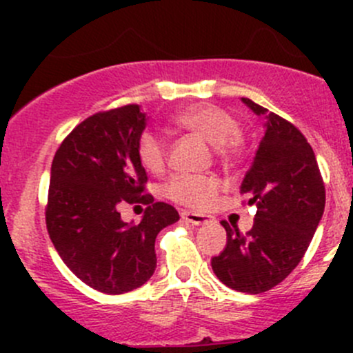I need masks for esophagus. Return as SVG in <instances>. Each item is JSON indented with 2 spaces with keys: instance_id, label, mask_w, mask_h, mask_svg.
Here are the masks:
<instances>
[{
  "instance_id": "34e87169",
  "label": "esophagus",
  "mask_w": 353,
  "mask_h": 353,
  "mask_svg": "<svg viewBox=\"0 0 353 353\" xmlns=\"http://www.w3.org/2000/svg\"><path fill=\"white\" fill-rule=\"evenodd\" d=\"M181 219L186 220V222L191 223V225H205V223L210 222L208 216L199 215V213H193V212H183L181 213Z\"/></svg>"
}]
</instances>
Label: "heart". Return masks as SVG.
<instances>
[{"label": "heart", "instance_id": "b5f03b06", "mask_svg": "<svg viewBox=\"0 0 353 353\" xmlns=\"http://www.w3.org/2000/svg\"><path fill=\"white\" fill-rule=\"evenodd\" d=\"M174 123L190 133L198 134L213 147H219L222 155L229 157L237 150L239 123L225 109L212 104H194L176 114ZM138 159L150 172H160L165 165V141L152 131H145L138 140ZM219 191V183L208 176H186L177 174L170 177L165 194L181 205L203 210L212 205Z\"/></svg>", "mask_w": 353, "mask_h": 353}]
</instances>
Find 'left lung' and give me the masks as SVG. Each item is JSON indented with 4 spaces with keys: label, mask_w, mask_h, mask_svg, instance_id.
I'll list each match as a JSON object with an SVG mask.
<instances>
[{
    "label": "left lung",
    "mask_w": 353,
    "mask_h": 353,
    "mask_svg": "<svg viewBox=\"0 0 353 353\" xmlns=\"http://www.w3.org/2000/svg\"><path fill=\"white\" fill-rule=\"evenodd\" d=\"M265 119L254 162L241 194L256 205L254 223L241 234L227 222V244L212 258L216 279L229 288L261 294L279 285L301 263L325 212V184L314 152L288 121L251 99H241Z\"/></svg>",
    "instance_id": "obj_1"
}]
</instances>
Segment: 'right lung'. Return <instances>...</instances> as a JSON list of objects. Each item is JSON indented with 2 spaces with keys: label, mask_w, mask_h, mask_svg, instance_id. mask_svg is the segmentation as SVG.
I'll return each mask as SVG.
<instances>
[{
  "label": "right lung",
  "mask_w": 353,
  "mask_h": 353,
  "mask_svg": "<svg viewBox=\"0 0 353 353\" xmlns=\"http://www.w3.org/2000/svg\"><path fill=\"white\" fill-rule=\"evenodd\" d=\"M147 121L134 104L90 116L68 134L51 165L49 237L68 268L104 294H124L150 280L157 234L179 220L174 206L141 196L147 172L138 140ZM133 199L152 203L140 224L120 220L119 206Z\"/></svg>",
  "instance_id": "add662e5"
}]
</instances>
